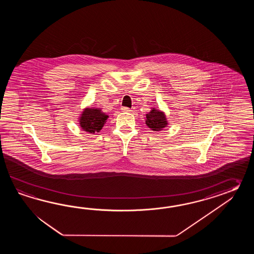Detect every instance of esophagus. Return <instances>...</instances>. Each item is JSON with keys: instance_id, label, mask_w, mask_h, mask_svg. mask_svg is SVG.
<instances>
[{"instance_id": "esophagus-1", "label": "esophagus", "mask_w": 254, "mask_h": 254, "mask_svg": "<svg viewBox=\"0 0 254 254\" xmlns=\"http://www.w3.org/2000/svg\"><path fill=\"white\" fill-rule=\"evenodd\" d=\"M121 109H122V111H123V112H125V113H129V112L131 111L130 109L127 108V107H122Z\"/></svg>"}]
</instances>
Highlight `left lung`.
<instances>
[{
  "label": "left lung",
  "instance_id": "1",
  "mask_svg": "<svg viewBox=\"0 0 254 254\" xmlns=\"http://www.w3.org/2000/svg\"><path fill=\"white\" fill-rule=\"evenodd\" d=\"M146 125L153 131H160L168 125L165 114L155 108H152L149 114H146Z\"/></svg>",
  "mask_w": 254,
  "mask_h": 254
}]
</instances>
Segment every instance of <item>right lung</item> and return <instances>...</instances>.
I'll return each instance as SVG.
<instances>
[{
	"label": "right lung",
	"instance_id": "right-lung-1",
	"mask_svg": "<svg viewBox=\"0 0 254 254\" xmlns=\"http://www.w3.org/2000/svg\"><path fill=\"white\" fill-rule=\"evenodd\" d=\"M108 117L101 109L85 108L79 118V125L84 131L95 133L103 129Z\"/></svg>",
	"mask_w": 254,
	"mask_h": 254
}]
</instances>
